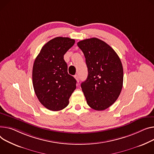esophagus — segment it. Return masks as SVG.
Segmentation results:
<instances>
[{
	"mask_svg": "<svg viewBox=\"0 0 154 154\" xmlns=\"http://www.w3.org/2000/svg\"><path fill=\"white\" fill-rule=\"evenodd\" d=\"M74 77L75 78L76 80L77 81V82H79V75H75L74 76Z\"/></svg>",
	"mask_w": 154,
	"mask_h": 154,
	"instance_id": "obj_1",
	"label": "esophagus"
}]
</instances>
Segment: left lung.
Masks as SVG:
<instances>
[{
	"label": "left lung",
	"instance_id": "1",
	"mask_svg": "<svg viewBox=\"0 0 154 154\" xmlns=\"http://www.w3.org/2000/svg\"><path fill=\"white\" fill-rule=\"evenodd\" d=\"M82 51L88 68L87 79L81 84L87 104L102 111L113 104L119 97L123 84L121 61L110 46L92 38L77 43Z\"/></svg>",
	"mask_w": 154,
	"mask_h": 154
}]
</instances>
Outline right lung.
<instances>
[{"label": "right lung", "instance_id": "right-lung-1", "mask_svg": "<svg viewBox=\"0 0 154 154\" xmlns=\"http://www.w3.org/2000/svg\"><path fill=\"white\" fill-rule=\"evenodd\" d=\"M75 43L74 39L56 37L49 41L34 62L33 85L39 102L47 109L57 111L69 105L76 88V80L67 72L64 55Z\"/></svg>", "mask_w": 154, "mask_h": 154}]
</instances>
